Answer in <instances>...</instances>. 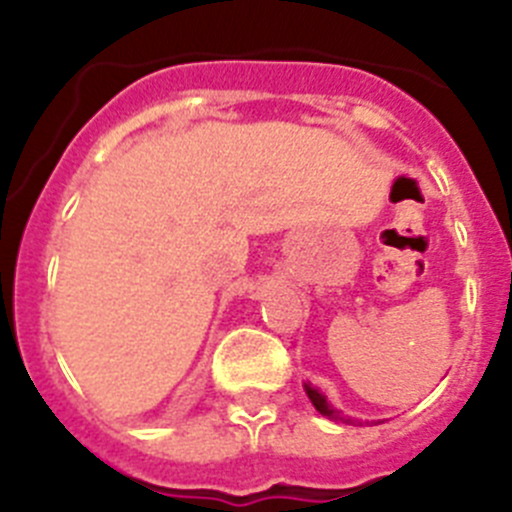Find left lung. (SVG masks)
Segmentation results:
<instances>
[{
    "label": "left lung",
    "mask_w": 512,
    "mask_h": 512,
    "mask_svg": "<svg viewBox=\"0 0 512 512\" xmlns=\"http://www.w3.org/2000/svg\"><path fill=\"white\" fill-rule=\"evenodd\" d=\"M305 390H307V397H310V400H312V405H315V408H318L320 413H323V415H328V418H338V415H336V410L330 408L328 402H325V397L320 395L318 390H312V387H305Z\"/></svg>",
    "instance_id": "obj_1"
}]
</instances>
